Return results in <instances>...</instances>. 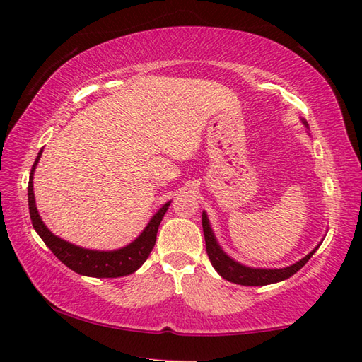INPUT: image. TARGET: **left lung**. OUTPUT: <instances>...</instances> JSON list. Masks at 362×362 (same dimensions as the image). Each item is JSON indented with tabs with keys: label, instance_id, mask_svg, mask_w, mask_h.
<instances>
[{
	"label": "left lung",
	"instance_id": "1",
	"mask_svg": "<svg viewBox=\"0 0 362 362\" xmlns=\"http://www.w3.org/2000/svg\"><path fill=\"white\" fill-rule=\"evenodd\" d=\"M305 127H308V122L302 119ZM202 227H204V236H205V245H206V253H209V258L211 261L213 267L216 269L218 274L226 279L227 281H232L236 284H243V286H264V284L271 283H279L289 279V276L298 272L308 259L314 255V252L319 249V245L314 250H311L308 255L302 258L297 263L288 267L281 269H259V267H249L241 263H238L233 258H230L227 253L221 249L218 244L216 238H214L213 230L210 227V221L206 218V213H202Z\"/></svg>",
	"mask_w": 362,
	"mask_h": 362
}]
</instances>
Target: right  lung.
Instances as JSON below:
<instances>
[{
  "label": "right lung",
  "mask_w": 362,
  "mask_h": 362,
  "mask_svg": "<svg viewBox=\"0 0 362 362\" xmlns=\"http://www.w3.org/2000/svg\"><path fill=\"white\" fill-rule=\"evenodd\" d=\"M42 152L43 149H40V152H38V156L33 165V169H30L29 185H28V202H29L30 221H33L35 232L42 238L43 243L51 249L54 255L62 261L65 266L70 267L71 271L78 272L81 275L96 276V279H117V276L134 274L136 269H140L144 261L148 259L153 245H156L158 226L161 219H163L171 201L166 202L156 214H153L152 219L149 221V224L146 226V228L141 232V235L138 236L135 241L126 245V247H121L117 250H107V252L79 247V245H74L71 243L62 240V238L51 233L49 228L43 224L40 214L37 211L33 179H34V169L38 163V160H40Z\"/></svg>",
  "instance_id": "obj_1"
}]
</instances>
